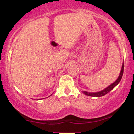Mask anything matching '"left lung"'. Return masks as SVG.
Segmentation results:
<instances>
[{
    "instance_id": "1",
    "label": "left lung",
    "mask_w": 134,
    "mask_h": 134,
    "mask_svg": "<svg viewBox=\"0 0 134 134\" xmlns=\"http://www.w3.org/2000/svg\"><path fill=\"white\" fill-rule=\"evenodd\" d=\"M123 71H124V63L122 64V69H121L120 75H119V77H118V78L117 79V80H116L114 83H113L112 84H111L110 86H109L108 87H106V89H104V90L99 91V92L88 93V92H87V91H83V93H84L85 94H86V95L91 96V97H102V96L105 95V94H106L107 93H108L109 91H111V90H113V89L114 88V87H115V86H117L119 83L120 81H121V78H122V75H123Z\"/></svg>"
}]
</instances>
